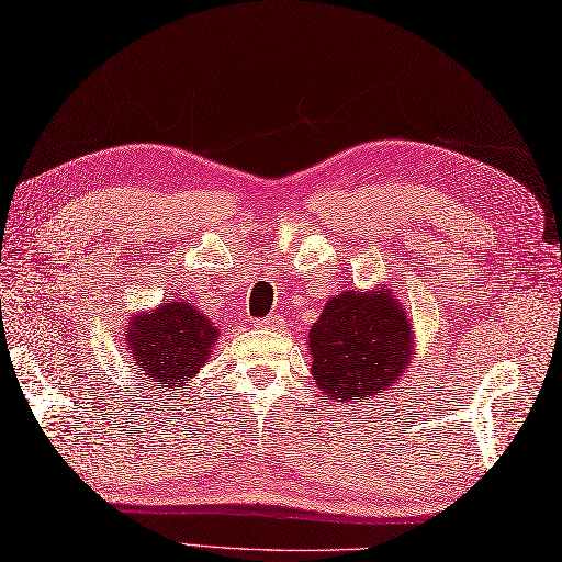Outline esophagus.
<instances>
[{
    "mask_svg": "<svg viewBox=\"0 0 562 562\" xmlns=\"http://www.w3.org/2000/svg\"><path fill=\"white\" fill-rule=\"evenodd\" d=\"M281 323H283V318H281V316L271 314V316H265V318L252 321V326H255V328H279Z\"/></svg>",
    "mask_w": 562,
    "mask_h": 562,
    "instance_id": "esophagus-1",
    "label": "esophagus"
}]
</instances>
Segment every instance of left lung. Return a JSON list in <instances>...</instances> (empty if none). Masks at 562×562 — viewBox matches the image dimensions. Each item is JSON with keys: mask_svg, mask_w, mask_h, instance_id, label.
I'll return each mask as SVG.
<instances>
[{"mask_svg": "<svg viewBox=\"0 0 562 562\" xmlns=\"http://www.w3.org/2000/svg\"><path fill=\"white\" fill-rule=\"evenodd\" d=\"M312 375L345 403L368 401L401 380L411 363L413 328L394 295L345 291L330 297L310 330Z\"/></svg>", "mask_w": 562, "mask_h": 562, "instance_id": "1", "label": "left lung"}]
</instances>
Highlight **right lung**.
<instances>
[{
	"label": "right lung",
	"instance_id": "1",
	"mask_svg": "<svg viewBox=\"0 0 562 562\" xmlns=\"http://www.w3.org/2000/svg\"><path fill=\"white\" fill-rule=\"evenodd\" d=\"M220 330L190 302H164L151 314L135 316L126 345L135 366L159 391L187 384L206 363Z\"/></svg>",
	"mask_w": 562,
	"mask_h": 562
}]
</instances>
